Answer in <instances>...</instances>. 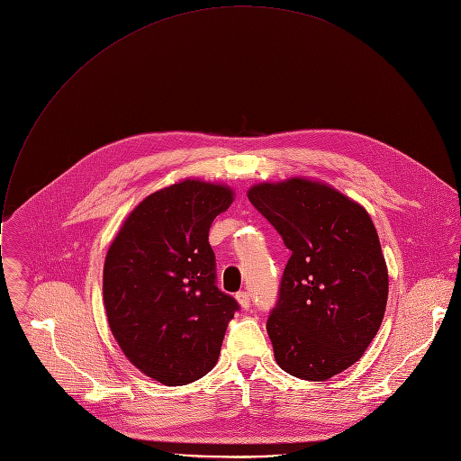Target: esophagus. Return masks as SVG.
I'll return each instance as SVG.
<instances>
[{
	"label": "esophagus",
	"mask_w": 461,
	"mask_h": 461,
	"mask_svg": "<svg viewBox=\"0 0 461 461\" xmlns=\"http://www.w3.org/2000/svg\"><path fill=\"white\" fill-rule=\"evenodd\" d=\"M237 301H239V304L244 308V310H248L249 306H251V299H249V294L248 292H237Z\"/></svg>",
	"instance_id": "1"
}]
</instances>
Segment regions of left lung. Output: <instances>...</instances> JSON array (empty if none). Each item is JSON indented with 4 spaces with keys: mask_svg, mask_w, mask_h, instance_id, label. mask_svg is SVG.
Here are the masks:
<instances>
[{
    "mask_svg": "<svg viewBox=\"0 0 461 461\" xmlns=\"http://www.w3.org/2000/svg\"><path fill=\"white\" fill-rule=\"evenodd\" d=\"M248 199L292 251L267 321L276 361L301 379H330L365 354L384 315L388 274L372 219L304 178L253 185Z\"/></svg>",
    "mask_w": 461,
    "mask_h": 461,
    "instance_id": "8db88e82",
    "label": "left lung"
}]
</instances>
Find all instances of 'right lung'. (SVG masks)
Here are the masks:
<instances>
[{
	"label": "right lung",
	"instance_id": "add662e5",
	"mask_svg": "<svg viewBox=\"0 0 461 461\" xmlns=\"http://www.w3.org/2000/svg\"><path fill=\"white\" fill-rule=\"evenodd\" d=\"M231 189L182 180L144 199L125 219L104 265L109 328L125 357L167 386L217 363L239 303L219 290L208 242Z\"/></svg>",
	"mask_w": 461,
	"mask_h": 461
}]
</instances>
